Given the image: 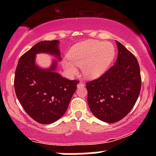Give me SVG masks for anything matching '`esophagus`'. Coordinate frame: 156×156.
Returning <instances> with one entry per match:
<instances>
[{
  "instance_id": "1",
  "label": "esophagus",
  "mask_w": 156,
  "mask_h": 156,
  "mask_svg": "<svg viewBox=\"0 0 156 156\" xmlns=\"http://www.w3.org/2000/svg\"><path fill=\"white\" fill-rule=\"evenodd\" d=\"M84 86H85V83H84L83 81H80V83L78 84V88H80V87H83Z\"/></svg>"
}]
</instances>
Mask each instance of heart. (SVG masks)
I'll return each instance as SVG.
<instances>
[{
    "label": "heart",
    "instance_id": "obj_1",
    "mask_svg": "<svg viewBox=\"0 0 156 156\" xmlns=\"http://www.w3.org/2000/svg\"><path fill=\"white\" fill-rule=\"evenodd\" d=\"M115 56L112 44L97 40H88L73 45L67 53V58L62 62L64 69L70 75L77 69L74 65L81 67L82 73L89 78L101 76L112 64Z\"/></svg>",
    "mask_w": 156,
    "mask_h": 156
}]
</instances>
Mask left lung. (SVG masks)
<instances>
[{"label":"left lung","mask_w":156,"mask_h":156,"mask_svg":"<svg viewBox=\"0 0 156 156\" xmlns=\"http://www.w3.org/2000/svg\"><path fill=\"white\" fill-rule=\"evenodd\" d=\"M115 64L98 79L87 83V101L98 119L108 123L123 119L136 102L141 90L140 68L136 57L116 41Z\"/></svg>","instance_id":"8db88e82"}]
</instances>
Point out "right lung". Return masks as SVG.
<instances>
[{
	"label": "right lung",
	"mask_w": 156,
	"mask_h": 156,
	"mask_svg": "<svg viewBox=\"0 0 156 156\" xmlns=\"http://www.w3.org/2000/svg\"><path fill=\"white\" fill-rule=\"evenodd\" d=\"M58 40L37 43L20 58L15 70V90L26 112L41 124H51L60 119L76 92L77 80H68L55 73L56 60L48 69L35 64L36 54L47 53L61 60Z\"/></svg>",
	"instance_id": "1"
}]
</instances>
